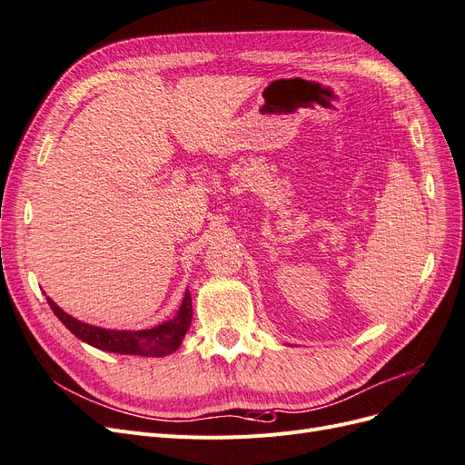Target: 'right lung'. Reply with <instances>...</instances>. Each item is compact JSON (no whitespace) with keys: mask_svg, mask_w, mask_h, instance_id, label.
Returning a JSON list of instances; mask_svg holds the SVG:
<instances>
[{"mask_svg":"<svg viewBox=\"0 0 465 465\" xmlns=\"http://www.w3.org/2000/svg\"><path fill=\"white\" fill-rule=\"evenodd\" d=\"M48 304L54 311V314L60 318L64 326L74 335H77L81 341H85L96 349L110 351V353H120V355H145V357L171 355L173 351L180 347L182 340H184V335L193 318L190 291H186L180 311L173 320L161 323L157 328L139 330V331H125V330L116 331V330L89 326V323H83L65 314L54 301L48 299Z\"/></svg>","mask_w":465,"mask_h":465,"instance_id":"obj_1","label":"right lung"}]
</instances>
